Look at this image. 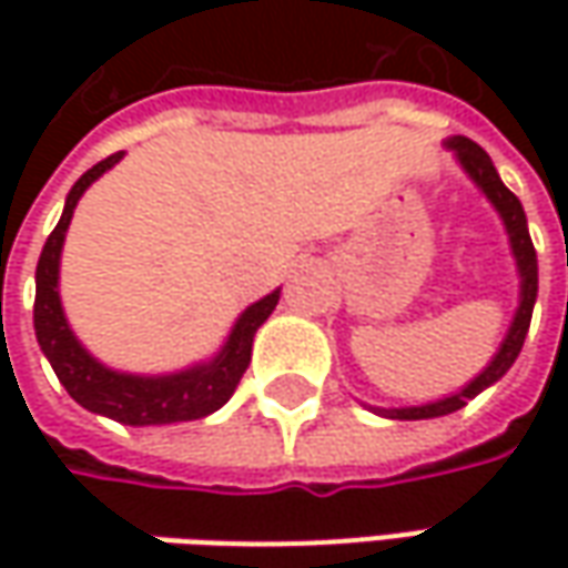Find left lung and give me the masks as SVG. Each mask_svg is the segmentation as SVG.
I'll use <instances>...</instances> for the list:
<instances>
[{
  "label": "left lung",
  "instance_id": "left-lung-1",
  "mask_svg": "<svg viewBox=\"0 0 568 568\" xmlns=\"http://www.w3.org/2000/svg\"><path fill=\"white\" fill-rule=\"evenodd\" d=\"M446 148L455 154V161L462 164V170L470 176V183L487 195V202L496 207L506 236H509V250L515 255V268H518V310H515L513 325L506 332V338L499 344V351L493 354V361L474 376V379L462 388V392H452L439 402L414 404V407H373L376 414L388 417V420H429V417H446L462 410L470 398H477L484 388H490L493 382H499L515 357L521 354V344L528 335V325H531V313H535L537 300V252L531 243V233H528V217H525V207L515 199L513 192L506 189V183L499 180L496 166H493L490 154L480 148L477 142H470L465 135H452Z\"/></svg>",
  "mask_w": 568,
  "mask_h": 568
}]
</instances>
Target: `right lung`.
Returning a JSON list of instances; mask_svg holds the SVG:
<instances>
[{"mask_svg": "<svg viewBox=\"0 0 568 568\" xmlns=\"http://www.w3.org/2000/svg\"><path fill=\"white\" fill-rule=\"evenodd\" d=\"M122 154L125 151H116L106 161L94 164L75 186L69 189L62 217H59V224L40 252L37 296H33L37 344L53 366L59 382L65 385V392L81 407H88L91 414L110 417V420L125 426H164L199 420V417L214 414L217 407H224L230 395L236 392V385H240L252 361V338L262 328V322L274 313V306L281 300V287L268 296H262V300H255L252 306L240 313V318L230 328L227 341L221 344V351L211 361L192 363L186 369L164 373V376H139V373H120V369L103 366L75 338V332L65 318L62 296H59V258H62L65 230L72 224L78 199L110 166L120 164Z\"/></svg>", "mask_w": 568, "mask_h": 568, "instance_id": "obj_1", "label": "right lung"}]
</instances>
